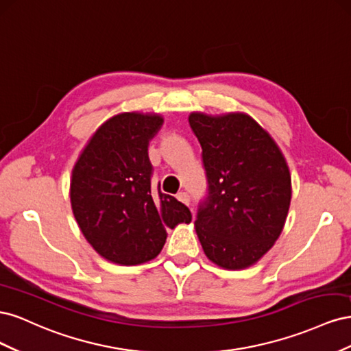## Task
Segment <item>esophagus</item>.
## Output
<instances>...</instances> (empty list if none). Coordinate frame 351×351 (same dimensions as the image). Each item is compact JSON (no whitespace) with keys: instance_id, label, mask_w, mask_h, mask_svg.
<instances>
[{"instance_id":"esophagus-1","label":"esophagus","mask_w":351,"mask_h":351,"mask_svg":"<svg viewBox=\"0 0 351 351\" xmlns=\"http://www.w3.org/2000/svg\"><path fill=\"white\" fill-rule=\"evenodd\" d=\"M177 199L182 202V204H184V205H189L190 204V196L186 193V192H180V193H177Z\"/></svg>"}]
</instances>
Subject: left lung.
Here are the masks:
<instances>
[{
	"mask_svg": "<svg viewBox=\"0 0 351 351\" xmlns=\"http://www.w3.org/2000/svg\"><path fill=\"white\" fill-rule=\"evenodd\" d=\"M208 195L196 234L209 261L226 269L256 263L280 237L291 200V176L277 143L243 112H192Z\"/></svg>",
	"mask_w": 351,
	"mask_h": 351,
	"instance_id": "left-lung-1",
	"label": "left lung"
}]
</instances>
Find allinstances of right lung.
<instances>
[{
    "label": "right lung",
    "instance_id": "add662e5",
    "mask_svg": "<svg viewBox=\"0 0 351 351\" xmlns=\"http://www.w3.org/2000/svg\"><path fill=\"white\" fill-rule=\"evenodd\" d=\"M162 123L158 114L111 117L90 137L73 168L74 218L90 246L114 263L139 265L156 258L167 228L192 221L184 204L151 186L147 146Z\"/></svg>",
    "mask_w": 351,
    "mask_h": 351
}]
</instances>
